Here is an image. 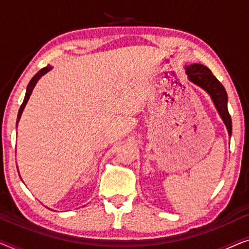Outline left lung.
<instances>
[{"mask_svg": "<svg viewBox=\"0 0 249 249\" xmlns=\"http://www.w3.org/2000/svg\"><path fill=\"white\" fill-rule=\"evenodd\" d=\"M186 73L192 83L207 91V94L212 98L220 117L222 118L224 124H226L228 132L231 135L232 124H231V117L228 111V95L223 85L213 76L209 68L203 64H190L189 67H186Z\"/></svg>", "mask_w": 249, "mask_h": 249, "instance_id": "obj_1", "label": "left lung"}]
</instances>
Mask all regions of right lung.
<instances>
[{"label":"right lung","mask_w":249,"mask_h":249,"mask_svg":"<svg viewBox=\"0 0 249 249\" xmlns=\"http://www.w3.org/2000/svg\"><path fill=\"white\" fill-rule=\"evenodd\" d=\"M51 69H52V67H51L50 64H49V66H47V67L43 68V69H40V70L38 71V72H37V73L35 74V76H34V77L32 78V80L29 81L28 86H27V90H26L25 98H23V102H22L21 107H20L19 112H18V119H17V127H18V122H19V120H20V118H21V114H22L23 108H25L27 102H28L29 97H30V95H32V93H33V89H34V87H35V85L37 84V81L39 80L40 77L44 76V74H45L46 72H49V71H50Z\"/></svg>","instance_id":"right-lung-1"}]
</instances>
